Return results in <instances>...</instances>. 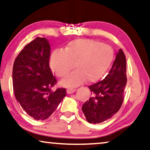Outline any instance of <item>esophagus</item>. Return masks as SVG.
<instances>
[{"mask_svg":"<svg viewBox=\"0 0 150 150\" xmlns=\"http://www.w3.org/2000/svg\"><path fill=\"white\" fill-rule=\"evenodd\" d=\"M66 92L68 94H71V93L75 92V89H73V88H68L66 91Z\"/></svg>","mask_w":150,"mask_h":150,"instance_id":"esophagus-1","label":"esophagus"}]
</instances>
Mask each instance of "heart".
Returning a JSON list of instances; mask_svg holds the SVG:
<instances>
[{
  "label": "heart",
  "instance_id": "obj_1",
  "mask_svg": "<svg viewBox=\"0 0 150 150\" xmlns=\"http://www.w3.org/2000/svg\"><path fill=\"white\" fill-rule=\"evenodd\" d=\"M114 57L112 47L89 39L71 40L64 51L52 53L49 66L54 74L63 78L72 70L75 71L63 79L61 84L66 87L79 86L84 80L92 83L101 80L108 70Z\"/></svg>",
  "mask_w": 150,
  "mask_h": 150
}]
</instances>
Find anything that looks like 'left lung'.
I'll use <instances>...</instances> for the list:
<instances>
[{
  "label": "left lung",
  "instance_id": "8db88e82",
  "mask_svg": "<svg viewBox=\"0 0 150 150\" xmlns=\"http://www.w3.org/2000/svg\"><path fill=\"white\" fill-rule=\"evenodd\" d=\"M127 82V61L122 50L120 49L105 79L88 86L92 96L82 105V110L88 122L101 123L118 112L123 102Z\"/></svg>",
  "mask_w": 150,
  "mask_h": 150
}]
</instances>
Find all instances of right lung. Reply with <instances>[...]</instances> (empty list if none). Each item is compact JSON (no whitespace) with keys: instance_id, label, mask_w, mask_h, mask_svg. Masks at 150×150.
I'll list each match as a JSON object with an SVG mask.
<instances>
[{"instance_id":"add662e5","label":"right lung","mask_w":150,"mask_h":150,"mask_svg":"<svg viewBox=\"0 0 150 150\" xmlns=\"http://www.w3.org/2000/svg\"><path fill=\"white\" fill-rule=\"evenodd\" d=\"M51 47L46 38L25 45L14 62L13 86L17 101L37 120L51 116L66 95V88H51L57 82L49 68Z\"/></svg>"}]
</instances>
